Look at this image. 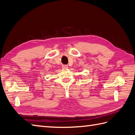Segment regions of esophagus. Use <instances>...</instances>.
I'll return each instance as SVG.
<instances>
[{
  "mask_svg": "<svg viewBox=\"0 0 135 135\" xmlns=\"http://www.w3.org/2000/svg\"><path fill=\"white\" fill-rule=\"evenodd\" d=\"M62 69H66L68 68V66L67 65H63L62 66Z\"/></svg>",
  "mask_w": 135,
  "mask_h": 135,
  "instance_id": "1",
  "label": "esophagus"
}]
</instances>
